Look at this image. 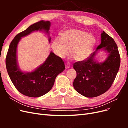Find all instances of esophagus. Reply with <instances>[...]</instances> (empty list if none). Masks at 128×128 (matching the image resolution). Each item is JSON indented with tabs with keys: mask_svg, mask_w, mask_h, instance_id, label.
Listing matches in <instances>:
<instances>
[{
	"mask_svg": "<svg viewBox=\"0 0 128 128\" xmlns=\"http://www.w3.org/2000/svg\"><path fill=\"white\" fill-rule=\"evenodd\" d=\"M65 67H66V68L67 69H68V68H69L70 67V66L69 65V64H65Z\"/></svg>",
	"mask_w": 128,
	"mask_h": 128,
	"instance_id": "34e87169",
	"label": "esophagus"
}]
</instances>
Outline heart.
Wrapping results in <instances>:
<instances>
[{"instance_id": "heart-1", "label": "heart", "mask_w": 128, "mask_h": 128, "mask_svg": "<svg viewBox=\"0 0 128 128\" xmlns=\"http://www.w3.org/2000/svg\"><path fill=\"white\" fill-rule=\"evenodd\" d=\"M96 44V37L91 34L78 29H68L61 32L59 39L52 42L51 47L56 54L64 59L69 54L76 61L87 59Z\"/></svg>"}]
</instances>
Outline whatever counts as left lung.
Returning <instances> with one entry per match:
<instances>
[{"label":"left lung","mask_w":128,"mask_h":128,"mask_svg":"<svg viewBox=\"0 0 128 128\" xmlns=\"http://www.w3.org/2000/svg\"><path fill=\"white\" fill-rule=\"evenodd\" d=\"M101 37V43L96 51L86 60L77 62L73 66L77 73L74 88L80 94L88 98L96 97L106 92L112 86L120 68V56L113 38L104 31ZM100 50L108 54L102 63L95 58Z\"/></svg>","instance_id":"1"}]
</instances>
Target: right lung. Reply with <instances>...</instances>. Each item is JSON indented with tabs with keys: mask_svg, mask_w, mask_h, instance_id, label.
Masks as SVG:
<instances>
[{
	"mask_svg": "<svg viewBox=\"0 0 128 128\" xmlns=\"http://www.w3.org/2000/svg\"><path fill=\"white\" fill-rule=\"evenodd\" d=\"M50 21H40L18 34L11 42L6 58L7 72L13 84L21 94L30 97H39L51 90L56 76L64 70L61 58L51 52L44 62L31 72H22L18 67L17 46L22 37L36 31H42L49 36ZM49 42L51 37L49 36Z\"/></svg>",
	"mask_w": 128,
	"mask_h": 128,
	"instance_id": "obj_1",
	"label": "right lung"
}]
</instances>
